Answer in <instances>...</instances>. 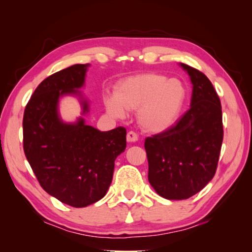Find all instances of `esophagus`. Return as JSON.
<instances>
[{
    "instance_id": "esophagus-1",
    "label": "esophagus",
    "mask_w": 252,
    "mask_h": 252,
    "mask_svg": "<svg viewBox=\"0 0 252 252\" xmlns=\"http://www.w3.org/2000/svg\"><path fill=\"white\" fill-rule=\"evenodd\" d=\"M126 140H127V142H135V141H138V134H136L135 132H133V131L127 132Z\"/></svg>"
}]
</instances>
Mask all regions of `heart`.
<instances>
[{
    "label": "heart",
    "instance_id": "obj_1",
    "mask_svg": "<svg viewBox=\"0 0 252 252\" xmlns=\"http://www.w3.org/2000/svg\"><path fill=\"white\" fill-rule=\"evenodd\" d=\"M114 96H105L111 116L125 118V110L135 111L141 129L159 133L176 121L186 96L181 82L157 73L130 76L118 84Z\"/></svg>",
    "mask_w": 252,
    "mask_h": 252
}]
</instances>
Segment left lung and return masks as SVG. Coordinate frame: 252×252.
<instances>
[{"label": "left lung", "instance_id": "8db88e82", "mask_svg": "<svg viewBox=\"0 0 252 252\" xmlns=\"http://www.w3.org/2000/svg\"><path fill=\"white\" fill-rule=\"evenodd\" d=\"M180 66L192 83L190 109L169 129L144 141L149 182L169 200L192 197L211 181L223 139L220 99L210 80L192 66Z\"/></svg>", "mask_w": 252, "mask_h": 252}]
</instances>
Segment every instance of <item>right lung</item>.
I'll return each instance as SVG.
<instances>
[{"instance_id":"right-lung-1","label":"right lung","mask_w":252,"mask_h":252,"mask_svg":"<svg viewBox=\"0 0 252 252\" xmlns=\"http://www.w3.org/2000/svg\"><path fill=\"white\" fill-rule=\"evenodd\" d=\"M89 65L74 64L42 81L23 116V149L37 181L49 194L74 208L104 197L114 161L126 147L123 126L101 132L85 125L82 117L73 123L60 118L59 101L64 95L78 96L82 116L89 112V101L79 91Z\"/></svg>"}]
</instances>
